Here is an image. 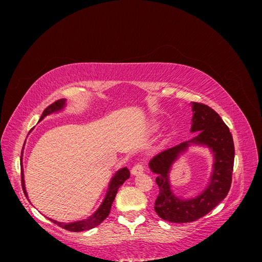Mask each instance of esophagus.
<instances>
[{
    "instance_id": "obj_1",
    "label": "esophagus",
    "mask_w": 262,
    "mask_h": 262,
    "mask_svg": "<svg viewBox=\"0 0 262 262\" xmlns=\"http://www.w3.org/2000/svg\"><path fill=\"white\" fill-rule=\"evenodd\" d=\"M143 170H144L143 166H142L141 164H137L136 166H133V167H132L131 173H132V175H134V176H137V175H141V173L143 172Z\"/></svg>"
}]
</instances>
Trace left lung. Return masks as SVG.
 I'll use <instances>...</instances> for the list:
<instances>
[{"mask_svg": "<svg viewBox=\"0 0 262 262\" xmlns=\"http://www.w3.org/2000/svg\"><path fill=\"white\" fill-rule=\"evenodd\" d=\"M192 110L190 133L195 136L189 141L164 150L148 163L150 171L156 173L160 193L154 209L161 219L172 223H189L204 216L227 195L232 182L235 148L233 137L217 113L207 105L190 102ZM209 148L213 157L208 184L193 198H181L173 193L169 173L181 155L189 147Z\"/></svg>", "mask_w": 262, "mask_h": 262, "instance_id": "left-lung-1", "label": "left lung"}]
</instances>
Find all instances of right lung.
Listing matches in <instances>:
<instances>
[{
	"label": "right lung",
	"mask_w": 262,
	"mask_h": 262,
	"mask_svg": "<svg viewBox=\"0 0 262 262\" xmlns=\"http://www.w3.org/2000/svg\"><path fill=\"white\" fill-rule=\"evenodd\" d=\"M67 108V99H60L58 101L53 102L52 105H50L48 108H47L45 112L42 113L40 119H39L38 122L42 121L43 119L47 116H51V115H55L62 113L63 110ZM31 132V131H30ZM29 132V133H30ZM28 133V134H29ZM26 142V141H25ZM24 147H25V143H24L23 146V150H21V155H20V170H21V186H23V190L24 193H25L26 198L28 199V194L26 191V186H25V179H24V167H23V156H24ZM130 177V171L126 167H122L120 169H118L113 177L110 178V181L108 184V188H107V192L106 195L104 198V200L100 203V205L98 207V209L95 211L92 215L87 216L86 219L83 220H78V221H74V222H59L57 220L53 219H49L51 222H53L54 224L59 225L62 228H66L68 231L71 232H83V231H89V229H92L94 227H96L97 225H99L102 221H104L110 213V209H112L113 202L116 198V194L118 192V189L120 188V186L123 185V182L129 179ZM29 200V199H28Z\"/></svg>",
	"instance_id": "right-lung-1"
}]
</instances>
